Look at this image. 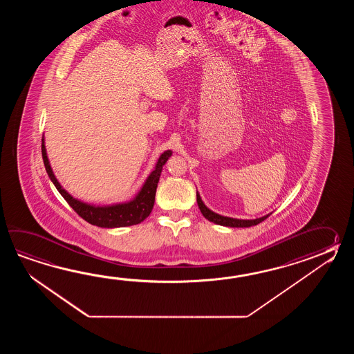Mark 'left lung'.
Listing matches in <instances>:
<instances>
[{
    "label": "left lung",
    "mask_w": 354,
    "mask_h": 354,
    "mask_svg": "<svg viewBox=\"0 0 354 354\" xmlns=\"http://www.w3.org/2000/svg\"><path fill=\"white\" fill-rule=\"evenodd\" d=\"M196 197H197V205H198V209H200V211L203 212V216L207 218L209 221H211V223L218 224V225L230 226V227H249V226L257 225V224L262 223V221H264L266 218H268V216L271 215V214H268V215H266V216L254 218V220H241V218L221 216V215H218L216 212L211 211L210 209H207V207L205 206V203H203V200H201V197L198 195V192L196 194Z\"/></svg>",
    "instance_id": "1"
}]
</instances>
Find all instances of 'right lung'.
<instances>
[{
  "instance_id": "obj_1",
  "label": "right lung",
  "mask_w": 354,
  "mask_h": 354,
  "mask_svg": "<svg viewBox=\"0 0 354 354\" xmlns=\"http://www.w3.org/2000/svg\"><path fill=\"white\" fill-rule=\"evenodd\" d=\"M41 156H43L44 166H46V174L49 176V178L53 182L57 189L59 191L60 195L64 197L68 205L81 218H84L92 225L100 226V227H122V226L136 225L149 216L153 205H154L156 191L158 186L159 177L162 174V168L166 165L168 158L172 156V151H166L159 157L154 171L149 174V177L147 178L143 187L139 191V194L136 196L134 200H131L129 203L110 205V206H95L90 203H82V201L75 198L73 196L69 195L67 191L60 186L59 182L54 176L52 167L49 165V159L46 156V144H44V136L41 139Z\"/></svg>"
}]
</instances>
